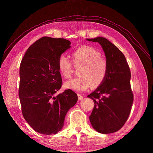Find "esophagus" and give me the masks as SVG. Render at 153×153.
Masks as SVG:
<instances>
[{"label":"esophagus","instance_id":"34e87169","mask_svg":"<svg viewBox=\"0 0 153 153\" xmlns=\"http://www.w3.org/2000/svg\"><path fill=\"white\" fill-rule=\"evenodd\" d=\"M77 96H78V99H79V100H82V99H83V95H82L81 94H77Z\"/></svg>","mask_w":153,"mask_h":153}]
</instances>
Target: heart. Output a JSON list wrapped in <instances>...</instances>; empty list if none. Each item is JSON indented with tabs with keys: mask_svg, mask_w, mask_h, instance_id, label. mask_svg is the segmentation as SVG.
Wrapping results in <instances>:
<instances>
[{
	"mask_svg": "<svg viewBox=\"0 0 153 153\" xmlns=\"http://www.w3.org/2000/svg\"><path fill=\"white\" fill-rule=\"evenodd\" d=\"M75 66H80L79 77L71 79L64 84L66 88L75 92H82L91 85L100 86L105 81L108 74L107 61L101 57V53L93 47L83 45L72 53ZM58 66L61 74L66 79L72 73V63L63 54L59 56Z\"/></svg>",
	"mask_w": 153,
	"mask_h": 153,
	"instance_id": "heart-1",
	"label": "heart"
}]
</instances>
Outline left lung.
<instances>
[{"label":"left lung","mask_w":153,"mask_h":153,"mask_svg":"<svg viewBox=\"0 0 153 153\" xmlns=\"http://www.w3.org/2000/svg\"><path fill=\"white\" fill-rule=\"evenodd\" d=\"M87 40L101 45L108 66L105 81L87 96L95 103L89 120L97 131L112 133L121 129L130 114L133 102L130 69L122 52L107 39Z\"/></svg>","instance_id":"obj_1"}]
</instances>
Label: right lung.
<instances>
[{
    "mask_svg": "<svg viewBox=\"0 0 153 153\" xmlns=\"http://www.w3.org/2000/svg\"><path fill=\"white\" fill-rule=\"evenodd\" d=\"M70 45L64 38L42 37L28 48L20 63L19 92L22 114L31 128L43 134L59 131L67 112L78 99L71 89L55 95L62 84L58 58Z\"/></svg>",
    "mask_w": 153,
    "mask_h": 153,
    "instance_id": "obj_1",
    "label": "right lung"
}]
</instances>
